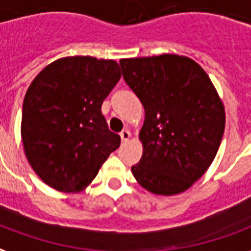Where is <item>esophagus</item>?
I'll list each match as a JSON object with an SVG mask.
<instances>
[{
    "instance_id": "obj_1",
    "label": "esophagus",
    "mask_w": 251,
    "mask_h": 251,
    "mask_svg": "<svg viewBox=\"0 0 251 251\" xmlns=\"http://www.w3.org/2000/svg\"><path fill=\"white\" fill-rule=\"evenodd\" d=\"M120 138H122V142H128L129 140V138H131V132L128 131V129H124V131H122L120 132Z\"/></svg>"
}]
</instances>
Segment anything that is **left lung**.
<instances>
[{
  "label": "left lung",
  "mask_w": 251,
  "mask_h": 251,
  "mask_svg": "<svg viewBox=\"0 0 251 251\" xmlns=\"http://www.w3.org/2000/svg\"><path fill=\"white\" fill-rule=\"evenodd\" d=\"M120 67L146 112L133 176L158 195L183 193L206 173L222 140L218 93L201 65L184 56L123 58Z\"/></svg>",
  "instance_id": "1"
}]
</instances>
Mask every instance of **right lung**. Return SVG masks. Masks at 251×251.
Listing matches in <instances>:
<instances>
[{
	"label": "right lung",
	"instance_id": "obj_1",
	"mask_svg": "<svg viewBox=\"0 0 251 251\" xmlns=\"http://www.w3.org/2000/svg\"><path fill=\"white\" fill-rule=\"evenodd\" d=\"M122 77L113 60L64 57L29 85L21 136L29 163L50 187L77 193L92 182L120 136L109 131L101 104Z\"/></svg>",
	"mask_w": 251,
	"mask_h": 251
}]
</instances>
